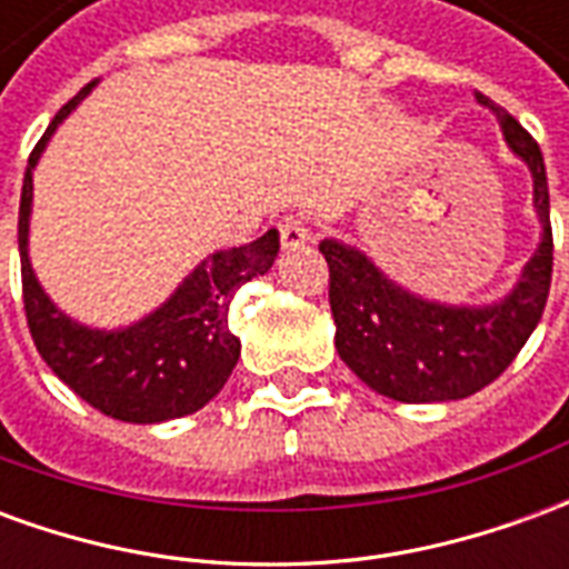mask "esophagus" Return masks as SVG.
<instances>
[{
    "label": "esophagus",
    "instance_id": "34e87169",
    "mask_svg": "<svg viewBox=\"0 0 569 569\" xmlns=\"http://www.w3.org/2000/svg\"><path fill=\"white\" fill-rule=\"evenodd\" d=\"M277 231H280V243H283L286 249H296L310 240V224L301 212H289V216H283V219L277 222Z\"/></svg>",
    "mask_w": 569,
    "mask_h": 569
}]
</instances>
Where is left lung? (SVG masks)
<instances>
[{
    "mask_svg": "<svg viewBox=\"0 0 569 569\" xmlns=\"http://www.w3.org/2000/svg\"><path fill=\"white\" fill-rule=\"evenodd\" d=\"M481 106L497 112L506 142L533 173V203L542 243L527 261L509 298L490 308H448L415 298L387 280L359 249L322 240L329 261V305L338 332L335 347L362 383L396 402H448L478 393L509 369L546 310L551 286L549 182L537 140L485 93Z\"/></svg>",
    "mask_w": 569,
    "mask_h": 569,
    "instance_id": "1",
    "label": "left lung"
}]
</instances>
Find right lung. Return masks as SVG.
<instances>
[{"mask_svg":"<svg viewBox=\"0 0 569 569\" xmlns=\"http://www.w3.org/2000/svg\"><path fill=\"white\" fill-rule=\"evenodd\" d=\"M91 88L93 81L57 112L51 128L36 142L23 176L18 243L27 326L48 369L88 406L103 411L106 418L128 423L186 418L207 406L231 378L240 357V341L228 329V308L240 286L268 273L280 249V234L271 228L252 243L212 252L161 310L130 329L97 332L67 320L42 292L27 256L32 167L57 124Z\"/></svg>","mask_w":569,"mask_h":569,"instance_id":"add662e5","label":"right lung"}]
</instances>
